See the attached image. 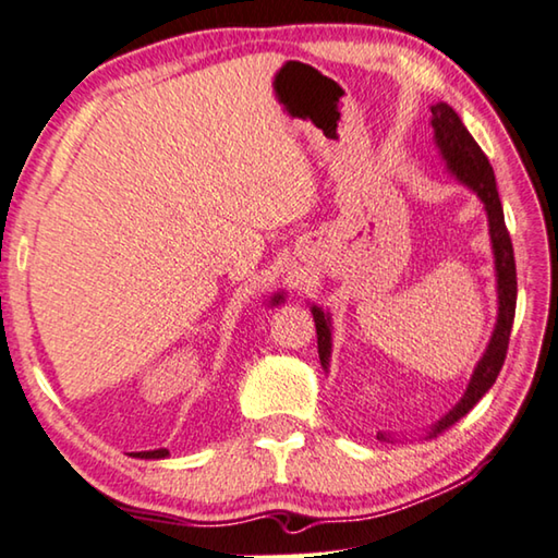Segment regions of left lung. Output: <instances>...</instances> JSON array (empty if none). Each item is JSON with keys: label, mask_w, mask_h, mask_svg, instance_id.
I'll list each match as a JSON object with an SVG mask.
<instances>
[{"label": "left lung", "mask_w": 558, "mask_h": 558, "mask_svg": "<svg viewBox=\"0 0 558 558\" xmlns=\"http://www.w3.org/2000/svg\"><path fill=\"white\" fill-rule=\"evenodd\" d=\"M432 129H435V144L439 148L441 158L449 171H452L459 181L482 198L486 218H489V238L494 251V270H497V298H499V313L497 325H494L492 340L486 344L482 360L476 362L474 375L466 385V392L445 417L429 427L427 435L437 437L439 432L452 427L457 420H462L472 407L482 400V397L492 390L497 383V375L504 365L509 348L511 325H514L517 313V263H514V247H511V238L504 223V208L497 191V179H494V168L489 158L484 156L480 144L472 138L470 131L457 117V111L447 104L432 106ZM311 313L315 317L317 330V355H320V365L330 367V350H332V330H330V315L323 313V307L313 305ZM379 439H387L379 435Z\"/></svg>", "instance_id": "obj_1"}]
</instances>
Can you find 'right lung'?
<instances>
[{"instance_id":"right-lung-1","label":"right lung","mask_w":558,"mask_h":558,"mask_svg":"<svg viewBox=\"0 0 558 558\" xmlns=\"http://www.w3.org/2000/svg\"><path fill=\"white\" fill-rule=\"evenodd\" d=\"M282 300V295H272L270 305H278ZM131 457H141V459H166L168 457V449H151V452H134Z\"/></svg>"}]
</instances>
